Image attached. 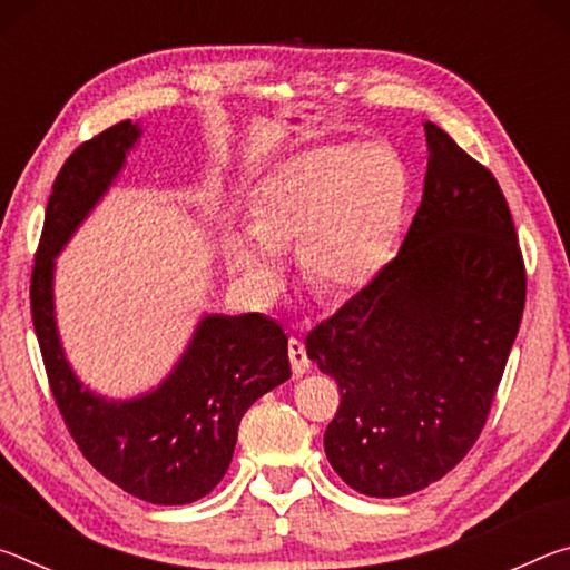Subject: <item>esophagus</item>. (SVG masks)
I'll use <instances>...</instances> for the list:
<instances>
[{
	"label": "esophagus",
	"instance_id": "1",
	"mask_svg": "<svg viewBox=\"0 0 570 570\" xmlns=\"http://www.w3.org/2000/svg\"><path fill=\"white\" fill-rule=\"evenodd\" d=\"M288 360H292L294 374H306L308 370H312V362H308V356H306L304 342L296 340V336L288 340Z\"/></svg>",
	"mask_w": 570,
	"mask_h": 570
}]
</instances>
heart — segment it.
<instances>
[{
    "instance_id": "b5f03b06",
    "label": "heart",
    "mask_w": 570,
    "mask_h": 570,
    "mask_svg": "<svg viewBox=\"0 0 570 570\" xmlns=\"http://www.w3.org/2000/svg\"><path fill=\"white\" fill-rule=\"evenodd\" d=\"M404 196L407 170L392 146L306 150L256 188L248 226H226V256L240 282L268 292L282 272L278 248L302 244L308 286L346 298L390 262Z\"/></svg>"
}]
</instances>
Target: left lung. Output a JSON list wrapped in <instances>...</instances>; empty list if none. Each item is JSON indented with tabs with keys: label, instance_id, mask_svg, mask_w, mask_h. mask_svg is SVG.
Returning <instances> with one entry per match:
<instances>
[{
	"label": "left lung",
	"instance_id": "8db88e82",
	"mask_svg": "<svg viewBox=\"0 0 570 570\" xmlns=\"http://www.w3.org/2000/svg\"><path fill=\"white\" fill-rule=\"evenodd\" d=\"M422 204L400 254L306 334L308 360L340 384L324 432L356 493L432 485L475 445L518 336L525 264L493 173L435 122Z\"/></svg>",
	"mask_w": 570,
	"mask_h": 570
}]
</instances>
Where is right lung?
<instances>
[{"mask_svg": "<svg viewBox=\"0 0 570 570\" xmlns=\"http://www.w3.org/2000/svg\"><path fill=\"white\" fill-rule=\"evenodd\" d=\"M138 138V122L122 120L85 140L57 173L32 268V322L52 397L90 465L146 503L186 505L226 475L250 404L292 377L288 340L264 314H210L148 394L105 400L75 377L55 324V256L118 178Z\"/></svg>", "mask_w": 570, "mask_h": 570, "instance_id": "right-lung-1", "label": "right lung"}]
</instances>
